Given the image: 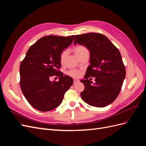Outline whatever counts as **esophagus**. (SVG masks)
Wrapping results in <instances>:
<instances>
[{"label":"esophagus","instance_id":"1","mask_svg":"<svg viewBox=\"0 0 146 146\" xmlns=\"http://www.w3.org/2000/svg\"><path fill=\"white\" fill-rule=\"evenodd\" d=\"M78 82H79V80H77V79H74V85H75V84L78 83Z\"/></svg>","mask_w":146,"mask_h":146}]
</instances>
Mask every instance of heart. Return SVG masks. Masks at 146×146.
<instances>
[{
  "label": "heart",
  "instance_id": "heart-1",
  "mask_svg": "<svg viewBox=\"0 0 146 146\" xmlns=\"http://www.w3.org/2000/svg\"><path fill=\"white\" fill-rule=\"evenodd\" d=\"M88 50L86 49V48L85 47H84L83 46H77L76 47L74 48V51L75 52L76 55L78 57L80 55H82L84 52L87 51ZM66 54H67V52H66V50L63 51L62 53H61L60 55V63L63 64L64 63V59L66 56ZM68 75L72 77H74V78H77V77H79L81 76V72L79 71L78 70H76V69H71L69 70L68 72Z\"/></svg>",
  "mask_w": 146,
  "mask_h": 146
}]
</instances>
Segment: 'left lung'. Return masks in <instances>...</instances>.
<instances>
[{
	"mask_svg": "<svg viewBox=\"0 0 146 146\" xmlns=\"http://www.w3.org/2000/svg\"><path fill=\"white\" fill-rule=\"evenodd\" d=\"M85 46L90 52V65L80 80L85 89L80 96L91 106L105 107L118 96L125 77L126 70L118 48L105 35L88 33L76 35L74 41ZM95 77L92 84L88 78Z\"/></svg>",
	"mask_w": 146,
	"mask_h": 146,
	"instance_id": "obj_1",
	"label": "left lung"
}]
</instances>
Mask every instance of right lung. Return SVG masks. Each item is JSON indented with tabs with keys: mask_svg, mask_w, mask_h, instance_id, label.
I'll return each instance as SVG.
<instances>
[{
	"mask_svg": "<svg viewBox=\"0 0 146 146\" xmlns=\"http://www.w3.org/2000/svg\"><path fill=\"white\" fill-rule=\"evenodd\" d=\"M74 35L44 36L30 46L20 64V86L25 99L33 108L48 111L62 102L64 95L72 85L73 80L63 76L60 57L72 42ZM58 82L50 81L52 76Z\"/></svg>",
	"mask_w": 146,
	"mask_h": 146,
	"instance_id": "right-lung-1",
	"label": "right lung"
}]
</instances>
